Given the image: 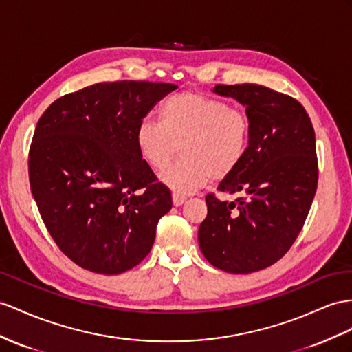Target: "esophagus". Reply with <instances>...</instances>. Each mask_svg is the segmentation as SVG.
<instances>
[{"label":"esophagus","mask_w":352,"mask_h":352,"mask_svg":"<svg viewBox=\"0 0 352 352\" xmlns=\"http://www.w3.org/2000/svg\"><path fill=\"white\" fill-rule=\"evenodd\" d=\"M187 197L183 195H178V193H173V202L175 206H182L186 202Z\"/></svg>","instance_id":"34e87169"}]
</instances>
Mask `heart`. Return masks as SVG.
Returning <instances> with one entry per match:
<instances>
[{"instance_id":"b5f03b06","label":"heart","mask_w":352,"mask_h":352,"mask_svg":"<svg viewBox=\"0 0 352 352\" xmlns=\"http://www.w3.org/2000/svg\"><path fill=\"white\" fill-rule=\"evenodd\" d=\"M251 140V120L241 107L195 90L168 96L159 123L142 119L135 129L141 159L153 170L165 169L182 147L183 160L160 179L178 195L190 193L208 179L230 177L244 162Z\"/></svg>"}]
</instances>
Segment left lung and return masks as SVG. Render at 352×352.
<instances>
[{
  "mask_svg": "<svg viewBox=\"0 0 352 352\" xmlns=\"http://www.w3.org/2000/svg\"><path fill=\"white\" fill-rule=\"evenodd\" d=\"M235 98L251 120L248 153L217 190L206 195L208 214L197 239L208 262L229 274H251L276 263L303 228L318 184L315 132L303 105L260 85H215Z\"/></svg>",
  "mask_w": 352,
  "mask_h": 352,
  "instance_id": "left-lung-1",
  "label": "left lung"
}]
</instances>
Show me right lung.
I'll return each instance as SVG.
<instances>
[{"label":"right lung","instance_id":"right-lung-1","mask_svg":"<svg viewBox=\"0 0 352 352\" xmlns=\"http://www.w3.org/2000/svg\"><path fill=\"white\" fill-rule=\"evenodd\" d=\"M170 83H96L58 98L30 147L31 192L53 241L90 272L117 275L150 253L169 188L140 156L137 124Z\"/></svg>","mask_w":352,"mask_h":352}]
</instances>
